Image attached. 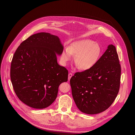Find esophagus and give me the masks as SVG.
Returning a JSON list of instances; mask_svg holds the SVG:
<instances>
[{"mask_svg": "<svg viewBox=\"0 0 135 135\" xmlns=\"http://www.w3.org/2000/svg\"><path fill=\"white\" fill-rule=\"evenodd\" d=\"M72 75H73V74H72V73H69L68 74V80H69L70 79V78H71L72 76Z\"/></svg>", "mask_w": 135, "mask_h": 135, "instance_id": "1", "label": "esophagus"}]
</instances>
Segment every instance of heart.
Listing matches in <instances>:
<instances>
[{
    "label": "heart",
    "instance_id": "heart-1",
    "mask_svg": "<svg viewBox=\"0 0 135 135\" xmlns=\"http://www.w3.org/2000/svg\"><path fill=\"white\" fill-rule=\"evenodd\" d=\"M101 54L100 46L96 42L89 39L78 40L70 44L67 49H64L61 54V61L64 65L72 59L75 56V63L81 70H88L93 68Z\"/></svg>",
    "mask_w": 135,
    "mask_h": 135
}]
</instances>
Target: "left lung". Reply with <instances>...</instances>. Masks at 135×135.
Segmentation results:
<instances>
[{"instance_id":"1","label":"left lung","mask_w":135,"mask_h":135,"mask_svg":"<svg viewBox=\"0 0 135 135\" xmlns=\"http://www.w3.org/2000/svg\"><path fill=\"white\" fill-rule=\"evenodd\" d=\"M121 66L115 47L109 45L96 65L76 72L70 80L74 101L78 109L88 114L107 109L119 93Z\"/></svg>"}]
</instances>
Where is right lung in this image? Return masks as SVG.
Wrapping results in <instances>:
<instances>
[{"label": "right lung", "mask_w": 135, "mask_h": 135, "mask_svg": "<svg viewBox=\"0 0 135 135\" xmlns=\"http://www.w3.org/2000/svg\"><path fill=\"white\" fill-rule=\"evenodd\" d=\"M63 50L59 38L49 33L34 34L21 42L10 68L12 86L20 101L36 109L54 102L60 85L68 81V70L57 61L56 55Z\"/></svg>", "instance_id": "1"}]
</instances>
